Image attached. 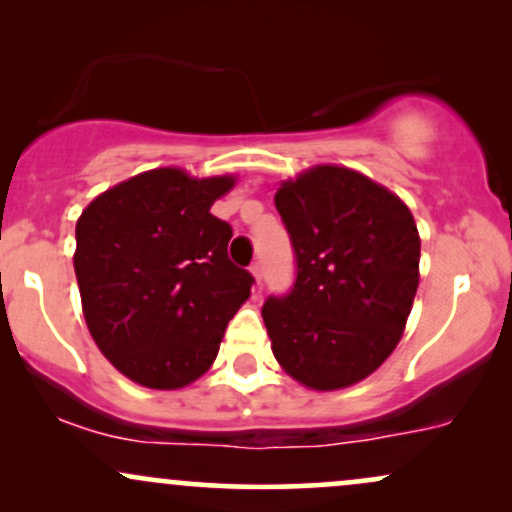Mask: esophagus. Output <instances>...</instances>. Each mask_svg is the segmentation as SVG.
<instances>
[{
    "label": "esophagus",
    "mask_w": 512,
    "mask_h": 512,
    "mask_svg": "<svg viewBox=\"0 0 512 512\" xmlns=\"http://www.w3.org/2000/svg\"><path fill=\"white\" fill-rule=\"evenodd\" d=\"M250 272H252V276H255L257 286H260V284H262V264H260V262H252Z\"/></svg>",
    "instance_id": "esophagus-1"
}]
</instances>
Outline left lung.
Listing matches in <instances>:
<instances>
[{"label":"left lung","mask_w":512,"mask_h":512,"mask_svg":"<svg viewBox=\"0 0 512 512\" xmlns=\"http://www.w3.org/2000/svg\"><path fill=\"white\" fill-rule=\"evenodd\" d=\"M296 257L264 325L281 368L313 390L368 378L395 351L419 286L421 240L407 204L349 168L317 166L274 195Z\"/></svg>","instance_id":"1"}]
</instances>
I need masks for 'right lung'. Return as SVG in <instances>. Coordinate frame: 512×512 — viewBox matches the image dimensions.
<instances>
[{"instance_id": "obj_1", "label": "right lung", "mask_w": 512, "mask_h": 512, "mask_svg": "<svg viewBox=\"0 0 512 512\" xmlns=\"http://www.w3.org/2000/svg\"><path fill=\"white\" fill-rule=\"evenodd\" d=\"M233 182L156 168L110 187L76 221L88 332L134 383L178 390L207 373L248 301L255 279L228 260L233 228L209 211Z\"/></svg>"}]
</instances>
